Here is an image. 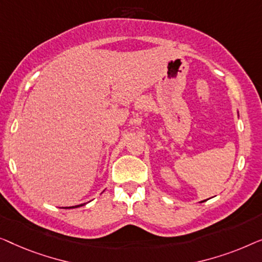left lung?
Segmentation results:
<instances>
[{
    "mask_svg": "<svg viewBox=\"0 0 262 262\" xmlns=\"http://www.w3.org/2000/svg\"><path fill=\"white\" fill-rule=\"evenodd\" d=\"M202 202H204V201H202Z\"/></svg>",
    "mask_w": 262,
    "mask_h": 262,
    "instance_id": "1",
    "label": "left lung"
}]
</instances>
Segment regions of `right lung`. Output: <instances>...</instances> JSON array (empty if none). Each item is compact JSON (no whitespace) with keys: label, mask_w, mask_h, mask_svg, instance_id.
I'll list each match as a JSON object with an SVG mask.
<instances>
[{"label":"right lung","mask_w":262,"mask_h":262,"mask_svg":"<svg viewBox=\"0 0 262 262\" xmlns=\"http://www.w3.org/2000/svg\"><path fill=\"white\" fill-rule=\"evenodd\" d=\"M79 206H83V204H79V205H76V206H71V208H79Z\"/></svg>","instance_id":"right-lung-1"}]
</instances>
